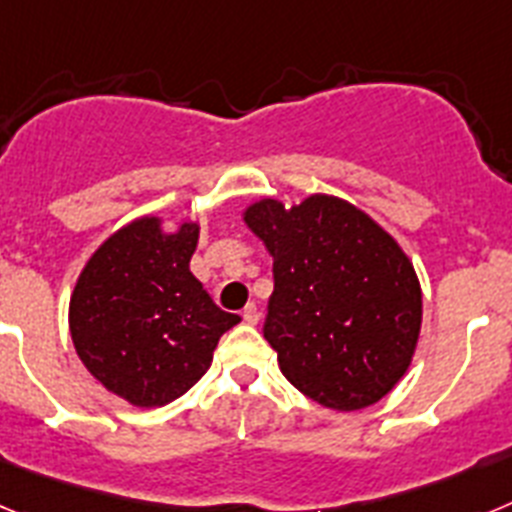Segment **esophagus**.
I'll list each match as a JSON object with an SVG mask.
<instances>
[{
	"label": "esophagus",
	"instance_id": "esophagus-1",
	"mask_svg": "<svg viewBox=\"0 0 512 512\" xmlns=\"http://www.w3.org/2000/svg\"><path fill=\"white\" fill-rule=\"evenodd\" d=\"M243 320H246L248 325H256L259 323V310H256V305H246V310H243Z\"/></svg>",
	"mask_w": 512,
	"mask_h": 512
}]
</instances>
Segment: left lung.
<instances>
[{"label":"left lung","mask_w":512,"mask_h":512,"mask_svg":"<svg viewBox=\"0 0 512 512\" xmlns=\"http://www.w3.org/2000/svg\"><path fill=\"white\" fill-rule=\"evenodd\" d=\"M248 228L274 259L264 338L279 369L323 408H369L408 372L423 320L413 264L351 202L310 194L300 205L253 202Z\"/></svg>","instance_id":"8db88e82"}]
</instances>
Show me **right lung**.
Returning <instances> with one entry per match:
<instances>
[{
  "mask_svg": "<svg viewBox=\"0 0 512 512\" xmlns=\"http://www.w3.org/2000/svg\"><path fill=\"white\" fill-rule=\"evenodd\" d=\"M200 225L166 233L138 217L112 233L76 279L69 328L97 382L135 408H161L210 369L212 351L238 315L212 302L189 259Z\"/></svg>",
  "mask_w": 512,
  "mask_h": 512,
  "instance_id": "add662e5",
  "label": "right lung"
}]
</instances>
